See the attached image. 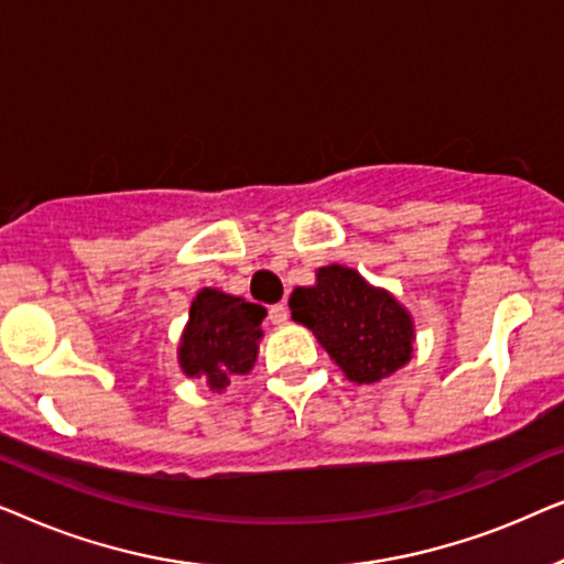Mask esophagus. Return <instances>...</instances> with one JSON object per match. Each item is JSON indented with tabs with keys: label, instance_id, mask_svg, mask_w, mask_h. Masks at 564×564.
Wrapping results in <instances>:
<instances>
[{
	"label": "esophagus",
	"instance_id": "obj_1",
	"mask_svg": "<svg viewBox=\"0 0 564 564\" xmlns=\"http://www.w3.org/2000/svg\"><path fill=\"white\" fill-rule=\"evenodd\" d=\"M288 318H290V311H288V305L276 303V305L269 307V321H272L274 326H282V323H288Z\"/></svg>",
	"mask_w": 564,
	"mask_h": 564
}]
</instances>
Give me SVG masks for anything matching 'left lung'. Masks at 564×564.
<instances>
[{
    "label": "left lung",
    "mask_w": 564,
    "mask_h": 564,
    "mask_svg": "<svg viewBox=\"0 0 564 564\" xmlns=\"http://www.w3.org/2000/svg\"><path fill=\"white\" fill-rule=\"evenodd\" d=\"M290 311L351 382H380L413 357L411 313L349 267H321L315 284L292 290Z\"/></svg>",
    "instance_id": "1"
}]
</instances>
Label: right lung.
Instances as JSON below:
<instances>
[{
	"mask_svg": "<svg viewBox=\"0 0 564 564\" xmlns=\"http://www.w3.org/2000/svg\"><path fill=\"white\" fill-rule=\"evenodd\" d=\"M264 318L267 311L257 303L213 288L199 290L180 341L182 372L203 377L215 392L226 390L230 380L251 372Z\"/></svg>",
	"mask_w": 564,
	"mask_h": 564,
	"instance_id": "obj_1",
	"label": "right lung"
}]
</instances>
